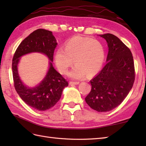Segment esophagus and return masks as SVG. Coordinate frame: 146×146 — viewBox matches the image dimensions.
<instances>
[{"label":"esophagus","instance_id":"esophagus-1","mask_svg":"<svg viewBox=\"0 0 146 146\" xmlns=\"http://www.w3.org/2000/svg\"><path fill=\"white\" fill-rule=\"evenodd\" d=\"M80 83L79 82H70V85H78Z\"/></svg>","mask_w":146,"mask_h":146}]
</instances>
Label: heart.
Returning <instances> with one entry per match:
<instances>
[{"label": "heart", "mask_w": 146, "mask_h": 146, "mask_svg": "<svg viewBox=\"0 0 146 146\" xmlns=\"http://www.w3.org/2000/svg\"><path fill=\"white\" fill-rule=\"evenodd\" d=\"M105 58L104 44L98 40L82 36H74L64 44V49L58 48L54 60L58 70L66 74L74 61L76 64L69 73L75 79L96 75L103 66Z\"/></svg>", "instance_id": "b5f03b06"}]
</instances>
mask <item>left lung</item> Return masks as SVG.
I'll return each mask as SVG.
<instances>
[{
  "label": "left lung",
  "mask_w": 146,
  "mask_h": 146,
  "mask_svg": "<svg viewBox=\"0 0 146 146\" xmlns=\"http://www.w3.org/2000/svg\"><path fill=\"white\" fill-rule=\"evenodd\" d=\"M107 42V63L91 80L92 89L85 101L98 112L108 111L119 106L134 85L135 73L130 49L111 34L100 35Z\"/></svg>",
  "instance_id": "obj_1"
}]
</instances>
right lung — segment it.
<instances>
[{
  "instance_id": "obj_1",
  "label": "right lung",
  "mask_w": 146,
  "mask_h": 146,
  "mask_svg": "<svg viewBox=\"0 0 146 146\" xmlns=\"http://www.w3.org/2000/svg\"><path fill=\"white\" fill-rule=\"evenodd\" d=\"M57 42L52 32L43 29H37L24 39L19 45L12 58V70L15 90L25 103L39 111H45L56 104L61 97L64 88L68 83L56 70L50 62V68L44 79L35 88H27L19 76L17 63L22 56L32 52H39L53 60Z\"/></svg>"
}]
</instances>
